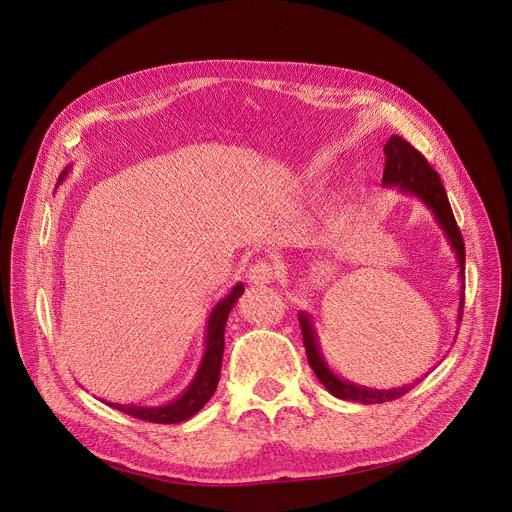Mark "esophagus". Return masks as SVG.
I'll return each instance as SVG.
<instances>
[{
    "label": "esophagus",
    "mask_w": 512,
    "mask_h": 512,
    "mask_svg": "<svg viewBox=\"0 0 512 512\" xmlns=\"http://www.w3.org/2000/svg\"><path fill=\"white\" fill-rule=\"evenodd\" d=\"M247 277H249V281L255 283V285H267V283L273 281L275 271H273V265H271L269 261H263V259H261V261H257V263L251 265Z\"/></svg>",
    "instance_id": "1"
}]
</instances>
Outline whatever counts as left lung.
Listing matches in <instances>:
<instances>
[{"label": "left lung", "mask_w": 512, "mask_h": 512, "mask_svg": "<svg viewBox=\"0 0 512 512\" xmlns=\"http://www.w3.org/2000/svg\"><path fill=\"white\" fill-rule=\"evenodd\" d=\"M385 172H383V186L387 188H399L403 194H411L419 198L435 216L437 225L442 227L452 251L456 253L458 265H460V281L464 283V267H466V251H464V239L456 225V218L446 194V188L437 176V172L427 164V160L413 148L409 141H405L399 135H391L385 145ZM462 310H464V291H460V304H458V322H462ZM298 320L302 326L304 346L308 354V362L318 377V381L326 387L328 393H332L338 399L344 401H358L364 405L373 403H385L399 399L407 391H411L419 379L411 385L397 387V389H369L354 385L346 379H340L322 356L316 328L312 322V316L306 312H298Z\"/></svg>", "instance_id": "left-lung-1"}]
</instances>
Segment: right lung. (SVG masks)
<instances>
[{
	"mask_svg": "<svg viewBox=\"0 0 512 512\" xmlns=\"http://www.w3.org/2000/svg\"><path fill=\"white\" fill-rule=\"evenodd\" d=\"M68 170L70 168H66L60 174V182L64 180ZM243 291H245L243 283H237L229 291L227 298H223L212 308V312L208 316V324H206V340H204V354L200 360V367L180 397H176L174 401H170L166 405H158V407L121 405V403H111V401H107V405L131 415L135 419H143L150 423H180V421H186L192 415H196L216 391L218 377H221L223 350H225V326H227V320H229V314H231L235 302L241 298Z\"/></svg>",
	"mask_w": 512,
	"mask_h": 512,
	"instance_id": "right-lung-1",
	"label": "right lung"
}]
</instances>
